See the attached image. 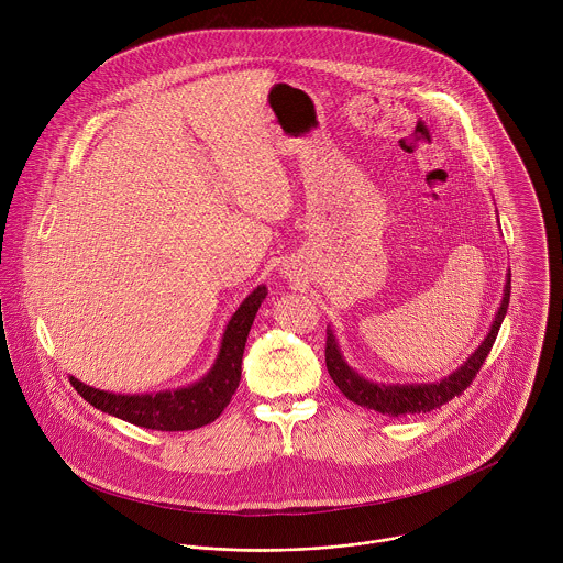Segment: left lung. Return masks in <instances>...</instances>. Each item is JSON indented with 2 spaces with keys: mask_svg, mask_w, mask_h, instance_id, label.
Returning a JSON list of instances; mask_svg holds the SVG:
<instances>
[{
  "mask_svg": "<svg viewBox=\"0 0 563 563\" xmlns=\"http://www.w3.org/2000/svg\"><path fill=\"white\" fill-rule=\"evenodd\" d=\"M509 292H511V275H507L505 284V297L500 303V310L496 319L492 322L489 333L485 335L482 346L468 357L464 366H460L453 375L444 377L442 382L435 384H416V386H384V384H373L362 379L353 368H349L338 351L335 338L331 331H327V342H324V362L327 371L338 386V390L355 405L382 411L386 416H411L420 411H431L442 407L444 402L453 401L455 397L464 395V390L473 384L477 373L482 371L483 362L487 353L492 351V344L498 335L500 322L507 314L509 306Z\"/></svg>",
  "mask_w": 563,
  "mask_h": 563,
  "instance_id": "1",
  "label": "left lung"
}]
</instances>
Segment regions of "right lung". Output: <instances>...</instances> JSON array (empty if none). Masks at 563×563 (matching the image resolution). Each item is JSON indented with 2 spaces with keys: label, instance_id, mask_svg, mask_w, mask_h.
Instances as JSON below:
<instances>
[{
  "label": "right lung",
  "instance_id": "right-lung-1",
  "mask_svg": "<svg viewBox=\"0 0 563 563\" xmlns=\"http://www.w3.org/2000/svg\"><path fill=\"white\" fill-rule=\"evenodd\" d=\"M266 297V286H257L244 301L225 329L221 353L212 371L195 386L161 393V395H112L84 386L71 377V386L78 390L84 401L92 407L112 413L132 424L156 429V431H190L210 424L221 416V411L232 401L241 384L242 353L249 329L257 314L260 303Z\"/></svg>",
  "mask_w": 563,
  "mask_h": 563
}]
</instances>
